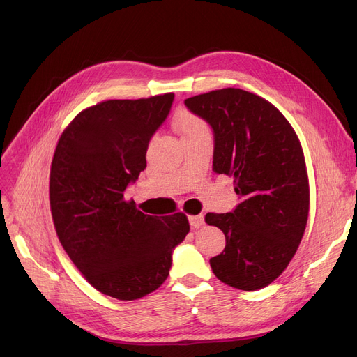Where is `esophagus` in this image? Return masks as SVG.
Segmentation results:
<instances>
[{"label": "esophagus", "mask_w": 357, "mask_h": 357, "mask_svg": "<svg viewBox=\"0 0 357 357\" xmlns=\"http://www.w3.org/2000/svg\"><path fill=\"white\" fill-rule=\"evenodd\" d=\"M190 224H191V227L192 229H199V227H202L204 226V215L202 214H198V215H191L190 218Z\"/></svg>", "instance_id": "1"}]
</instances>
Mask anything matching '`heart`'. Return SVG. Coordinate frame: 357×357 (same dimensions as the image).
<instances>
[{
    "instance_id": "1",
    "label": "heart",
    "mask_w": 357,
    "mask_h": 357,
    "mask_svg": "<svg viewBox=\"0 0 357 357\" xmlns=\"http://www.w3.org/2000/svg\"><path fill=\"white\" fill-rule=\"evenodd\" d=\"M175 127L178 128L182 139H190L201 133H205V131H208V127L205 124V121L197 117L195 114H192L190 111L179 112L175 120Z\"/></svg>"
}]
</instances>
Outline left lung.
I'll use <instances>...</instances> for the list:
<instances>
[{
	"label": "left lung",
	"mask_w": 357,
	"mask_h": 357,
	"mask_svg": "<svg viewBox=\"0 0 357 357\" xmlns=\"http://www.w3.org/2000/svg\"><path fill=\"white\" fill-rule=\"evenodd\" d=\"M185 105L213 128V171L234 178L240 199L230 213L205 215L226 236L211 269L233 288H265L285 271L305 231L310 190L301 143L282 112L248 91L217 89Z\"/></svg>",
	"instance_id": "left-lung-1"
}]
</instances>
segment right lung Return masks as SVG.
Wrapping results in <instances>:
<instances>
[{"instance_id": "add662e5", "label": "right lung", "mask_w": 357, "mask_h": 357, "mask_svg": "<svg viewBox=\"0 0 357 357\" xmlns=\"http://www.w3.org/2000/svg\"><path fill=\"white\" fill-rule=\"evenodd\" d=\"M175 96L111 100L84 109L62 133L50 167V210L73 265L104 295L133 301L156 291L174 249L190 233L185 214L147 215L124 191L146 167L150 139Z\"/></svg>"}]
</instances>
